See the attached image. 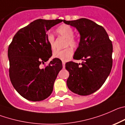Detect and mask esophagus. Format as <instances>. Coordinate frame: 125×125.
<instances>
[{
    "label": "esophagus",
    "mask_w": 125,
    "mask_h": 125,
    "mask_svg": "<svg viewBox=\"0 0 125 125\" xmlns=\"http://www.w3.org/2000/svg\"><path fill=\"white\" fill-rule=\"evenodd\" d=\"M62 64H63V68H65V62H62Z\"/></svg>",
    "instance_id": "34e87169"
}]
</instances>
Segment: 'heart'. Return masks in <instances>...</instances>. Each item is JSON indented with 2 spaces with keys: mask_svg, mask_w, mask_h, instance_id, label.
<instances>
[{
  "mask_svg": "<svg viewBox=\"0 0 125 125\" xmlns=\"http://www.w3.org/2000/svg\"><path fill=\"white\" fill-rule=\"evenodd\" d=\"M57 34L62 37L66 39L65 47L70 46L72 48H76L78 45V41L74 37V30L72 27L67 24H62L56 29ZM47 40L50 49L55 50V39L53 35L48 33L47 35ZM73 52L71 48H67L63 50H57L53 53V57L58 58L63 62H67L72 57Z\"/></svg>",
  "mask_w": 125,
  "mask_h": 125,
  "instance_id": "b5f03b06",
  "label": "heart"
}]
</instances>
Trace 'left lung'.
I'll return each mask as SVG.
<instances>
[{
  "label": "left lung",
  "instance_id": "8db88e82",
  "mask_svg": "<svg viewBox=\"0 0 125 125\" xmlns=\"http://www.w3.org/2000/svg\"><path fill=\"white\" fill-rule=\"evenodd\" d=\"M80 34L79 46L74 59L82 60V64L69 62L65 68L69 72L68 88L80 95H88L103 85L110 73L113 64V45L106 30L89 19L82 18L67 21Z\"/></svg>",
  "mask_w": 125,
  "mask_h": 125
}]
</instances>
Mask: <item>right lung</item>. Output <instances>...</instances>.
<instances>
[{
    "label": "right lung",
    "mask_w": 125,
    "mask_h": 125,
    "mask_svg": "<svg viewBox=\"0 0 125 125\" xmlns=\"http://www.w3.org/2000/svg\"><path fill=\"white\" fill-rule=\"evenodd\" d=\"M63 21L37 19L15 33L8 49L9 76L17 92L28 100L39 102L51 95L62 63L54 58L40 68L52 55L47 31Z\"/></svg>",
    "instance_id": "right-lung-1"
}]
</instances>
